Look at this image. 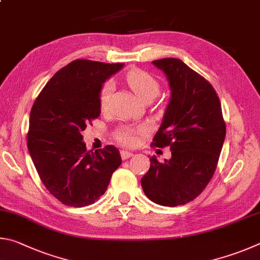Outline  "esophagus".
Segmentation results:
<instances>
[{
  "mask_svg": "<svg viewBox=\"0 0 260 260\" xmlns=\"http://www.w3.org/2000/svg\"><path fill=\"white\" fill-rule=\"evenodd\" d=\"M133 155H134L133 152H127V151H124V149H123V151H121V156H122L123 160H126V158H129V157H131Z\"/></svg>",
  "mask_w": 260,
  "mask_h": 260,
  "instance_id": "obj_1",
  "label": "esophagus"
}]
</instances>
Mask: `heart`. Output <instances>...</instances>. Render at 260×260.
<instances>
[{
	"mask_svg": "<svg viewBox=\"0 0 260 260\" xmlns=\"http://www.w3.org/2000/svg\"><path fill=\"white\" fill-rule=\"evenodd\" d=\"M125 81L135 94L143 102H152L160 92V83L155 77H153L147 72L140 70H133L125 75ZM114 84L112 81H108L104 84L100 91V107L103 109L107 107L113 93ZM143 134L142 129H122L116 134V138L122 144L127 146H134L138 143L139 136Z\"/></svg>",
	"mask_w": 260,
	"mask_h": 260,
	"instance_id": "heart-1",
	"label": "heart"
}]
</instances>
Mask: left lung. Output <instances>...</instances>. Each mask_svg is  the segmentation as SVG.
Masks as SVG:
<instances>
[{
    "mask_svg": "<svg viewBox=\"0 0 260 260\" xmlns=\"http://www.w3.org/2000/svg\"><path fill=\"white\" fill-rule=\"evenodd\" d=\"M152 63L166 74L170 100L153 139L157 147L170 146L171 157L151 167L142 187L154 203L177 207L197 199L217 168L226 136L221 105L209 82L177 58Z\"/></svg>",
    "mask_w": 260,
    "mask_h": 260,
    "instance_id": "8db88e82",
    "label": "left lung"
}]
</instances>
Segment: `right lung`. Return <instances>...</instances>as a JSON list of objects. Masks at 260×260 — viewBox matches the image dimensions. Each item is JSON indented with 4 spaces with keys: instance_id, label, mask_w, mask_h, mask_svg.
Instances as JSON below:
<instances>
[{
    "instance_id": "add662e5",
    "label": "right lung",
    "mask_w": 260,
    "mask_h": 260,
    "mask_svg": "<svg viewBox=\"0 0 260 260\" xmlns=\"http://www.w3.org/2000/svg\"><path fill=\"white\" fill-rule=\"evenodd\" d=\"M123 66L77 59L49 80L31 107L29 155L47 189L68 207L97 201L122 163L113 145L88 151L82 131L100 115L104 83Z\"/></svg>"
}]
</instances>
